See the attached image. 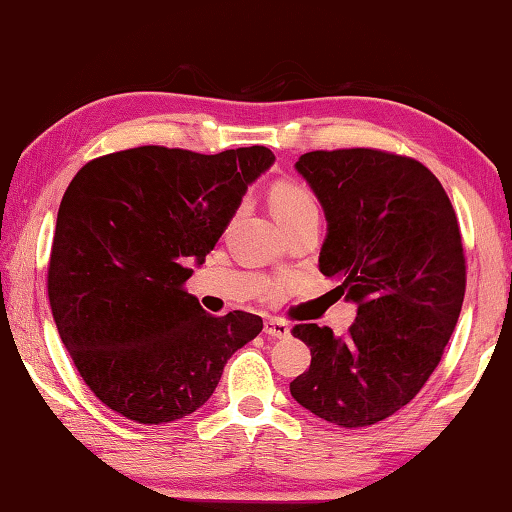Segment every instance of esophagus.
<instances>
[{
	"mask_svg": "<svg viewBox=\"0 0 512 512\" xmlns=\"http://www.w3.org/2000/svg\"><path fill=\"white\" fill-rule=\"evenodd\" d=\"M265 334L274 338H286L290 336V327L279 318H267L265 320Z\"/></svg>",
	"mask_w": 512,
	"mask_h": 512,
	"instance_id": "1",
	"label": "esophagus"
}]
</instances>
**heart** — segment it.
<instances>
[{"instance_id":"obj_1","label":"heart","mask_w":512,"mask_h":512,"mask_svg":"<svg viewBox=\"0 0 512 512\" xmlns=\"http://www.w3.org/2000/svg\"><path fill=\"white\" fill-rule=\"evenodd\" d=\"M270 206L281 224L302 215L306 210H318L313 194L295 180H277L270 190Z\"/></svg>"}]
</instances>
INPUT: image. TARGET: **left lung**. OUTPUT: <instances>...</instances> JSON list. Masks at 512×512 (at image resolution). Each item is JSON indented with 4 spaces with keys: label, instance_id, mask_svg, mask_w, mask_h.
Returning <instances> with one entry per match:
<instances>
[{
    "label": "left lung",
    "instance_id": "obj_1",
    "mask_svg": "<svg viewBox=\"0 0 512 512\" xmlns=\"http://www.w3.org/2000/svg\"><path fill=\"white\" fill-rule=\"evenodd\" d=\"M295 167L329 222L320 272L359 309L343 336L293 327L311 366L290 393L334 426H373L423 389L460 318L467 265L458 217L414 157L336 148L304 153Z\"/></svg>",
    "mask_w": 512,
    "mask_h": 512
}]
</instances>
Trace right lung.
I'll use <instances>...</instances> for the list:
<instances>
[{"label": "right lung", "mask_w": 512, "mask_h": 512, "mask_svg": "<svg viewBox=\"0 0 512 512\" xmlns=\"http://www.w3.org/2000/svg\"><path fill=\"white\" fill-rule=\"evenodd\" d=\"M274 162L265 146L201 155L139 146L86 162L61 199L47 265L59 336L109 410L146 426L192 414L263 320L210 316L185 290L247 185Z\"/></svg>", "instance_id": "obj_1"}]
</instances>
